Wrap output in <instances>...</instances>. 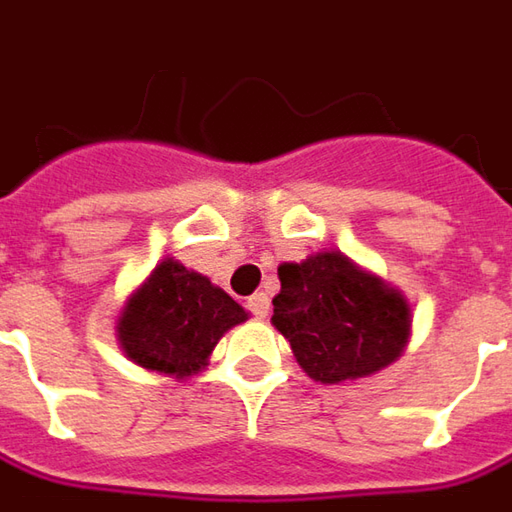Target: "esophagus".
<instances>
[{
	"mask_svg": "<svg viewBox=\"0 0 512 512\" xmlns=\"http://www.w3.org/2000/svg\"><path fill=\"white\" fill-rule=\"evenodd\" d=\"M248 310L256 315V318H267V312H270V298L264 296V293H253L248 298Z\"/></svg>",
	"mask_w": 512,
	"mask_h": 512,
	"instance_id": "34e87169",
	"label": "esophagus"
}]
</instances>
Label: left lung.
<instances>
[{"instance_id": "left-lung-1", "label": "left lung", "mask_w": 512, "mask_h": 512, "mask_svg": "<svg viewBox=\"0 0 512 512\" xmlns=\"http://www.w3.org/2000/svg\"><path fill=\"white\" fill-rule=\"evenodd\" d=\"M270 324L315 383H355L392 366L411 338L408 298L341 250L279 264Z\"/></svg>"}]
</instances>
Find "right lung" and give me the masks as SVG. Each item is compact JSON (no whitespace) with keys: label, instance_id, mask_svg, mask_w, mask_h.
Instances as JSON below:
<instances>
[{"label":"right lung","instance_id":"add662e5","mask_svg":"<svg viewBox=\"0 0 512 512\" xmlns=\"http://www.w3.org/2000/svg\"><path fill=\"white\" fill-rule=\"evenodd\" d=\"M245 321V307L222 287L166 256L129 293L115 332L123 355L140 369L188 380L208 366L219 338Z\"/></svg>","mask_w":512,"mask_h":512}]
</instances>
